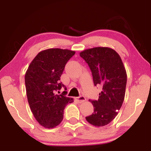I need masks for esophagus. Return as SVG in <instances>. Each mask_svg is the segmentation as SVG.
Returning <instances> with one entry per match:
<instances>
[{"mask_svg": "<svg viewBox=\"0 0 151 151\" xmlns=\"http://www.w3.org/2000/svg\"><path fill=\"white\" fill-rule=\"evenodd\" d=\"M76 100L77 101L78 103H83V102H85L86 101V98L84 96H80L78 97H76Z\"/></svg>", "mask_w": 151, "mask_h": 151, "instance_id": "esophagus-1", "label": "esophagus"}]
</instances>
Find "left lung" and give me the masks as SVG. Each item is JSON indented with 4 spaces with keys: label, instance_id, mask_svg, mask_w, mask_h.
Here are the masks:
<instances>
[{
    "label": "left lung",
    "instance_id": "obj_1",
    "mask_svg": "<svg viewBox=\"0 0 151 151\" xmlns=\"http://www.w3.org/2000/svg\"><path fill=\"white\" fill-rule=\"evenodd\" d=\"M80 56L90 67L94 85L103 86L98 100H89L94 112L86 120L95 127L105 126L115 118L124 101L127 76L123 63L108 47L89 48Z\"/></svg>",
    "mask_w": 151,
    "mask_h": 151
}]
</instances>
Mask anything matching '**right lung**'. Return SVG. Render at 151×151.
<instances>
[{
	"mask_svg": "<svg viewBox=\"0 0 151 151\" xmlns=\"http://www.w3.org/2000/svg\"><path fill=\"white\" fill-rule=\"evenodd\" d=\"M75 51L49 48L40 52L30 63L25 74L24 82L30 110L39 123L52 129L63 119L64 109L73 99L57 92L65 86L60 82L68 60Z\"/></svg>",
	"mask_w": 151,
	"mask_h": 151,
	"instance_id": "add662e5",
	"label": "right lung"
}]
</instances>
